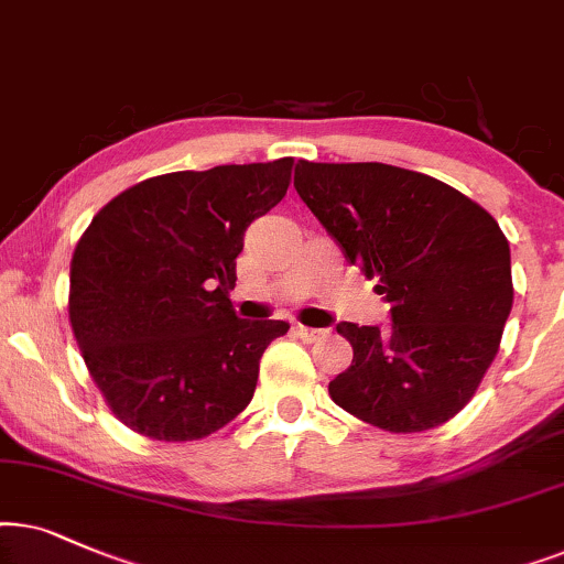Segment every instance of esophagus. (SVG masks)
<instances>
[{
    "label": "esophagus",
    "mask_w": 564,
    "mask_h": 564,
    "mask_svg": "<svg viewBox=\"0 0 564 564\" xmlns=\"http://www.w3.org/2000/svg\"><path fill=\"white\" fill-rule=\"evenodd\" d=\"M296 335L302 337L304 343H317V340H325L327 337V329H317V327H304V325H296Z\"/></svg>",
    "instance_id": "34e87169"
}]
</instances>
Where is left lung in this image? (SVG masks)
Instances as JSON below:
<instances>
[{
	"instance_id": "obj_1",
	"label": "left lung",
	"mask_w": 564,
	"mask_h": 564,
	"mask_svg": "<svg viewBox=\"0 0 564 564\" xmlns=\"http://www.w3.org/2000/svg\"><path fill=\"white\" fill-rule=\"evenodd\" d=\"M294 187L345 260L379 278L392 317L337 325L352 364L329 381L333 402L389 433L446 423L475 397L513 306L498 221L456 187L381 162L299 160Z\"/></svg>"
}]
</instances>
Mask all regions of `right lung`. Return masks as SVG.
Here are the masks:
<instances>
[{"label": "right lung", "mask_w": 564, "mask_h": 564, "mask_svg": "<svg viewBox=\"0 0 564 564\" xmlns=\"http://www.w3.org/2000/svg\"><path fill=\"white\" fill-rule=\"evenodd\" d=\"M294 160L170 172L102 206L77 242L69 322L112 415L154 441H198L254 394L283 319H239L237 254L281 204Z\"/></svg>", "instance_id": "1"}]
</instances>
